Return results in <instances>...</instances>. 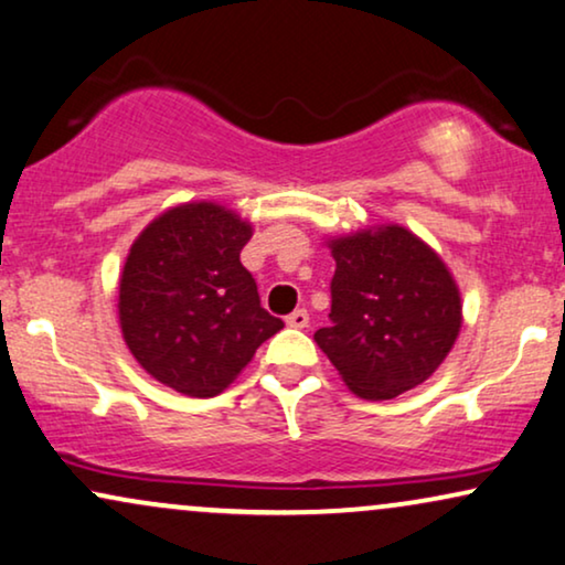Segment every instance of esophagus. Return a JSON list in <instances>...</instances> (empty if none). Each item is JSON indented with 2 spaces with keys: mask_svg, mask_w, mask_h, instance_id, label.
<instances>
[{
  "mask_svg": "<svg viewBox=\"0 0 565 565\" xmlns=\"http://www.w3.org/2000/svg\"><path fill=\"white\" fill-rule=\"evenodd\" d=\"M288 327H292V329H306L309 327V311L306 309H296L288 317Z\"/></svg>",
  "mask_w": 565,
  "mask_h": 565,
  "instance_id": "obj_1",
  "label": "esophagus"
}]
</instances>
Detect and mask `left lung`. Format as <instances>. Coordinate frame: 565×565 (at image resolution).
I'll return each mask as SVG.
<instances>
[{
	"instance_id": "8db88e82",
	"label": "left lung",
	"mask_w": 565,
	"mask_h": 565,
	"mask_svg": "<svg viewBox=\"0 0 565 565\" xmlns=\"http://www.w3.org/2000/svg\"><path fill=\"white\" fill-rule=\"evenodd\" d=\"M337 262L332 324L313 340L363 399L423 384L457 342L461 298L434 248L402 225L329 241Z\"/></svg>"
}]
</instances>
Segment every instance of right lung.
<instances>
[{"mask_svg": "<svg viewBox=\"0 0 565 565\" xmlns=\"http://www.w3.org/2000/svg\"><path fill=\"white\" fill-rule=\"evenodd\" d=\"M252 225L215 202L163 212L139 233L119 280V324L137 363L189 397H215L282 329L241 265Z\"/></svg>", "mask_w": 565, "mask_h": 565, "instance_id": "right-lung-1", "label": "right lung"}]
</instances>
